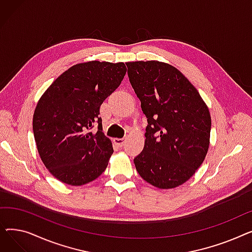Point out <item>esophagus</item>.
I'll use <instances>...</instances> for the list:
<instances>
[{
    "mask_svg": "<svg viewBox=\"0 0 252 252\" xmlns=\"http://www.w3.org/2000/svg\"><path fill=\"white\" fill-rule=\"evenodd\" d=\"M113 141H114V143L117 145L118 147H123V146H125L126 139V138H123V139H114Z\"/></svg>",
    "mask_w": 252,
    "mask_h": 252,
    "instance_id": "1",
    "label": "esophagus"
}]
</instances>
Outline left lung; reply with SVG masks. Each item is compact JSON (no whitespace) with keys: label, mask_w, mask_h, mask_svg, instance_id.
Returning a JSON list of instances; mask_svg holds the SVG:
<instances>
[{"label":"left lung","mask_w":252,"mask_h":252,"mask_svg":"<svg viewBox=\"0 0 252 252\" xmlns=\"http://www.w3.org/2000/svg\"><path fill=\"white\" fill-rule=\"evenodd\" d=\"M126 64L148 123L144 149L134 159L136 169L154 187L176 188L196 173L207 154L208 107L189 79L170 64Z\"/></svg>","instance_id":"8db88e82"}]
</instances>
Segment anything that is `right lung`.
<instances>
[{
  "mask_svg": "<svg viewBox=\"0 0 252 252\" xmlns=\"http://www.w3.org/2000/svg\"><path fill=\"white\" fill-rule=\"evenodd\" d=\"M126 72L124 62L78 63L58 76L38 100L33 136L39 157L57 180L82 186L107 167L113 148L102 131L100 106ZM94 125L98 129L92 133Z\"/></svg>",
  "mask_w": 252,
  "mask_h": 252,
  "instance_id": "1",
  "label": "right lung"
}]
</instances>
